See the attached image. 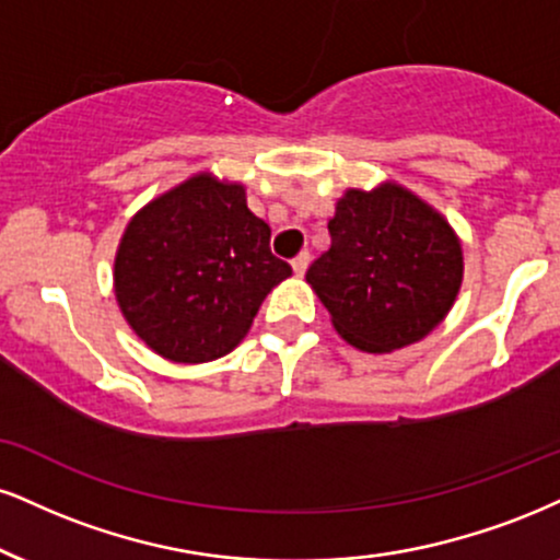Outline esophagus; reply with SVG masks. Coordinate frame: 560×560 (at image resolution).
<instances>
[{
  "instance_id": "34e87169",
  "label": "esophagus",
  "mask_w": 560,
  "mask_h": 560,
  "mask_svg": "<svg viewBox=\"0 0 560 560\" xmlns=\"http://www.w3.org/2000/svg\"><path fill=\"white\" fill-rule=\"evenodd\" d=\"M307 266H310V255L307 253H300L298 258L292 260V271L298 273V276H305V271H307Z\"/></svg>"
}]
</instances>
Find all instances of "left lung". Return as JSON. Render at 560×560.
I'll return each mask as SVG.
<instances>
[{
    "mask_svg": "<svg viewBox=\"0 0 560 560\" xmlns=\"http://www.w3.org/2000/svg\"><path fill=\"white\" fill-rule=\"evenodd\" d=\"M328 234L331 247L305 279L349 345L394 352L446 318L462 287V242L425 200L394 182L370 192L352 187Z\"/></svg>",
    "mask_w": 560,
    "mask_h": 560,
    "instance_id": "obj_1",
    "label": "left lung"
}]
</instances>
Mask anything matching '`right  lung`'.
I'll return each instance as SVG.
<instances>
[{"label": "right lung", "mask_w": 560, "mask_h": 560, "mask_svg": "<svg viewBox=\"0 0 560 560\" xmlns=\"http://www.w3.org/2000/svg\"><path fill=\"white\" fill-rule=\"evenodd\" d=\"M271 226L245 187L200 172L140 208L114 258L125 320L172 362L224 357L250 331L266 294L292 276L268 247Z\"/></svg>", "instance_id": "right-lung-1"}]
</instances>
